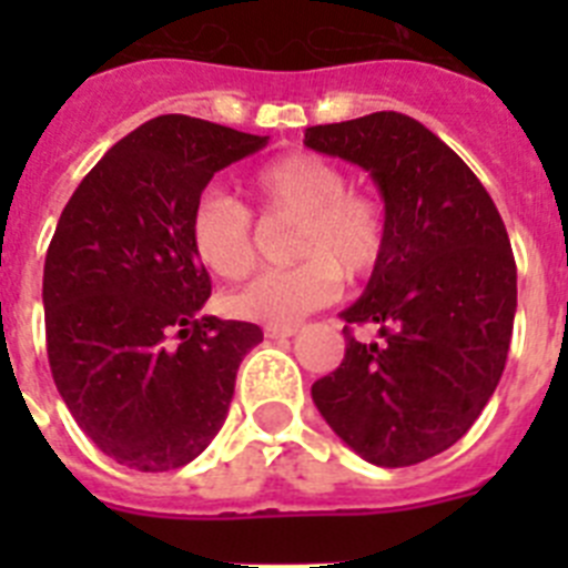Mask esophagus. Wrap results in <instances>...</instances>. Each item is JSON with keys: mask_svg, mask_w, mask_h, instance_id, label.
<instances>
[{"mask_svg": "<svg viewBox=\"0 0 568 568\" xmlns=\"http://www.w3.org/2000/svg\"><path fill=\"white\" fill-rule=\"evenodd\" d=\"M295 333H298V324H293V327H267L264 329V335H267V338H293Z\"/></svg>", "mask_w": 568, "mask_h": 568, "instance_id": "obj_1", "label": "esophagus"}]
</instances>
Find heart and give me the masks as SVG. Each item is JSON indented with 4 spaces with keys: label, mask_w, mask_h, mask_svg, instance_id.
<instances>
[{
    "label": "heart",
    "mask_w": 568,
    "mask_h": 568,
    "mask_svg": "<svg viewBox=\"0 0 568 568\" xmlns=\"http://www.w3.org/2000/svg\"><path fill=\"white\" fill-rule=\"evenodd\" d=\"M267 219H295V264L267 270L233 298V310L267 327H293L341 295V278H364L386 250V213L373 195L346 190L344 170L315 153H290L255 170L247 182ZM195 258L219 278L255 267L253 215L233 195L210 190L190 215Z\"/></svg>",
    "instance_id": "heart-1"
}]
</instances>
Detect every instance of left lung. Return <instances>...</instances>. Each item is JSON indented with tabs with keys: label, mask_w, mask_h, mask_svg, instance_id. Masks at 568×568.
Listing matches in <instances>:
<instances>
[{
	"label": "left lung",
	"mask_w": 568,
	"mask_h": 568,
	"mask_svg": "<svg viewBox=\"0 0 568 568\" xmlns=\"http://www.w3.org/2000/svg\"><path fill=\"white\" fill-rule=\"evenodd\" d=\"M304 144L373 175L386 250L346 307V353L313 384L333 433L375 466H413L466 435L506 366L518 267L478 175L433 130L395 110L315 124ZM349 323H378L361 345Z\"/></svg>",
	"instance_id": "obj_1"
}]
</instances>
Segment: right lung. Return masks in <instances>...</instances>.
I'll list each match as a JSON object with an SVG mask.
<instances>
[{
  "mask_svg": "<svg viewBox=\"0 0 568 568\" xmlns=\"http://www.w3.org/2000/svg\"><path fill=\"white\" fill-rule=\"evenodd\" d=\"M264 144L155 115L102 155L59 215L42 281L50 373L82 433L130 469L199 458L264 338L247 321L199 315L210 275L190 244L210 179Z\"/></svg>",
  "mask_w": 568,
  "mask_h": 568,
  "instance_id": "add662e5",
  "label": "right lung"
}]
</instances>
